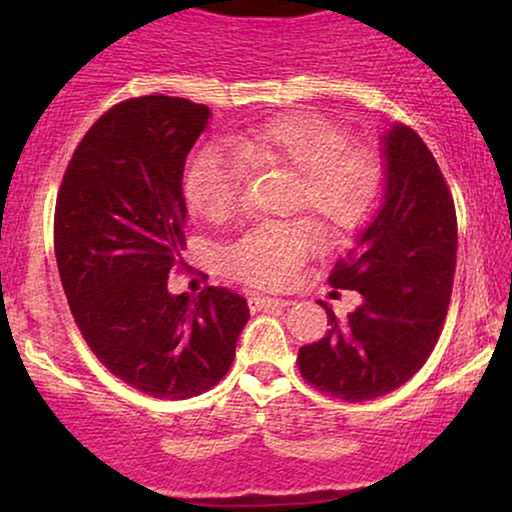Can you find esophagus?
Returning a JSON list of instances; mask_svg holds the SVG:
<instances>
[{
	"label": "esophagus",
	"mask_w": 512,
	"mask_h": 512,
	"mask_svg": "<svg viewBox=\"0 0 512 512\" xmlns=\"http://www.w3.org/2000/svg\"><path fill=\"white\" fill-rule=\"evenodd\" d=\"M286 305H289V300H282V298H270V296H251L249 298V307L254 312L275 310V307H286Z\"/></svg>",
	"instance_id": "obj_1"
}]
</instances>
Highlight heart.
Instances as JSON below:
<instances>
[{
	"mask_svg": "<svg viewBox=\"0 0 512 512\" xmlns=\"http://www.w3.org/2000/svg\"><path fill=\"white\" fill-rule=\"evenodd\" d=\"M235 158L205 149L186 172L184 191L193 214L221 223L235 214L242 193V163L282 167L298 174L291 209H305L333 237L352 235L380 207L387 172L380 156L352 149V137L328 118L279 116L230 139ZM317 228L307 219L263 223L242 235L226 254L230 275L258 289H282L317 247Z\"/></svg>",
	"mask_w": 512,
	"mask_h": 512,
	"instance_id": "b5f03b06",
	"label": "heart"
}]
</instances>
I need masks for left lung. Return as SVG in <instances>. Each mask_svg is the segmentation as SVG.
<instances>
[{
    "mask_svg": "<svg viewBox=\"0 0 512 512\" xmlns=\"http://www.w3.org/2000/svg\"><path fill=\"white\" fill-rule=\"evenodd\" d=\"M387 184L380 209L335 265L333 289L363 303L300 347L298 368L312 387L342 401L384 396L408 382L436 347L457 265V212L443 172L415 130L394 123L382 135Z\"/></svg>",
    "mask_w": 512,
    "mask_h": 512,
    "instance_id": "1",
    "label": "left lung"
}]
</instances>
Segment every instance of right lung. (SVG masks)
Wrapping results in <instances>:
<instances>
[{"mask_svg":"<svg viewBox=\"0 0 512 512\" xmlns=\"http://www.w3.org/2000/svg\"><path fill=\"white\" fill-rule=\"evenodd\" d=\"M205 104L146 95L97 118L69 160L55 202V261L93 354L153 398L198 396L228 373L249 321L223 286L174 296L186 265L184 165L209 121Z\"/></svg>","mask_w":512,"mask_h":512,"instance_id":"1","label":"right lung"}]
</instances>
